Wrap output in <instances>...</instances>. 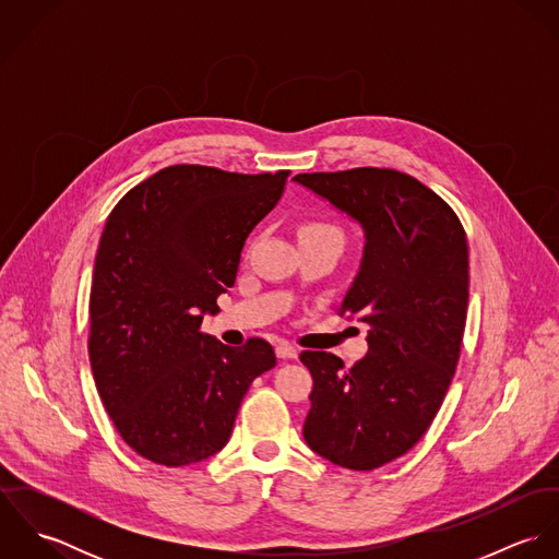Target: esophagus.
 Returning <instances> with one entry per match:
<instances>
[{
	"label": "esophagus",
	"instance_id": "esophagus-1",
	"mask_svg": "<svg viewBox=\"0 0 559 559\" xmlns=\"http://www.w3.org/2000/svg\"><path fill=\"white\" fill-rule=\"evenodd\" d=\"M275 353H277L280 359H297L299 357V350L295 346H290V344H277Z\"/></svg>",
	"mask_w": 559,
	"mask_h": 559
}]
</instances>
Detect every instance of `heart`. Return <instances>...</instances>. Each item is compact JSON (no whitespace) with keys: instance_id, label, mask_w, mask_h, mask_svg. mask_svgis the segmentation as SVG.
<instances>
[{"instance_id":"b5f03b06","label":"heart","mask_w":559,"mask_h":559,"mask_svg":"<svg viewBox=\"0 0 559 559\" xmlns=\"http://www.w3.org/2000/svg\"><path fill=\"white\" fill-rule=\"evenodd\" d=\"M301 235H333V237L342 239L340 230L331 224H308V226L301 228Z\"/></svg>"}]
</instances>
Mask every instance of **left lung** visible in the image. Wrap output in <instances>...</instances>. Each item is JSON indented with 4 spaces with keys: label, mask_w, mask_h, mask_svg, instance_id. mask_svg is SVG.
Masks as SVG:
<instances>
[{
    "label": "left lung",
    "mask_w": 559,
    "mask_h": 559,
    "mask_svg": "<svg viewBox=\"0 0 559 559\" xmlns=\"http://www.w3.org/2000/svg\"><path fill=\"white\" fill-rule=\"evenodd\" d=\"M293 180L361 228L359 271L337 312L368 326V353L350 370L331 353H301L314 377L304 437L329 463L370 472L406 454L448 394L467 320V237L435 191L396 169Z\"/></svg>",
    "instance_id": "obj_1"
}]
</instances>
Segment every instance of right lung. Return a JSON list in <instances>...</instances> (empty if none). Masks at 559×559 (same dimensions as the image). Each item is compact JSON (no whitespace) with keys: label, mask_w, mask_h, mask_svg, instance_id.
I'll return each mask as SVG.
<instances>
[{"label":"right lung","mask_w":559,"mask_h":559,"mask_svg":"<svg viewBox=\"0 0 559 559\" xmlns=\"http://www.w3.org/2000/svg\"><path fill=\"white\" fill-rule=\"evenodd\" d=\"M288 176L171 165L107 217L90 293V366L124 443L157 465L217 454L251 381L275 366L269 342L235 348L200 324L219 312L245 239Z\"/></svg>","instance_id":"right-lung-1"}]
</instances>
